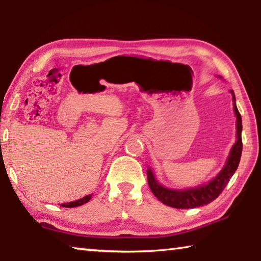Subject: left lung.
I'll list each match as a JSON object with an SVG mask.
<instances>
[{"label": "left lung", "mask_w": 261, "mask_h": 261, "mask_svg": "<svg viewBox=\"0 0 261 261\" xmlns=\"http://www.w3.org/2000/svg\"><path fill=\"white\" fill-rule=\"evenodd\" d=\"M233 100V112L236 115V135L237 140L231 147V151L229 153L227 162L222 170L220 171L215 178H213L207 184H202L200 187L185 189V190H173L165 188L163 185L158 182L154 177L153 171L151 168L147 170V180L151 191L153 192L162 204L167 206L174 207V208H196V207L205 206L213 201L220 196V193L223 191L226 185L230 180L231 176L235 174L238 165L241 161L242 155V117L238 112L236 106V98L233 94V91H230Z\"/></svg>", "instance_id": "obj_1"}]
</instances>
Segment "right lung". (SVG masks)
Returning a JSON list of instances; mask_svg holds the SVG:
<instances>
[{"instance_id": "obj_1", "label": "right lung", "mask_w": 261, "mask_h": 261, "mask_svg": "<svg viewBox=\"0 0 261 261\" xmlns=\"http://www.w3.org/2000/svg\"><path fill=\"white\" fill-rule=\"evenodd\" d=\"M92 197V194H88V196H85L82 199H78L76 201H71V202H65V204H61L62 207H69V208H72V207H78V206H82L84 204H86L87 201H90Z\"/></svg>"}]
</instances>
